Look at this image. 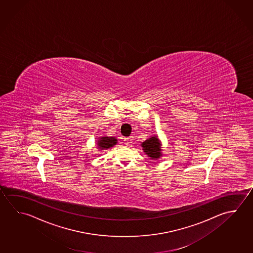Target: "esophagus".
I'll return each instance as SVG.
<instances>
[{"label":"esophagus","mask_w":253,"mask_h":253,"mask_svg":"<svg viewBox=\"0 0 253 253\" xmlns=\"http://www.w3.org/2000/svg\"><path fill=\"white\" fill-rule=\"evenodd\" d=\"M131 140H132V138L131 137H125V144L126 146H128L129 145L130 143H131Z\"/></svg>","instance_id":"obj_1"}]
</instances>
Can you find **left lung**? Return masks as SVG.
Returning <instances> with one entry per match:
<instances>
[{"label": "left lung", "instance_id": "left-lung-1", "mask_svg": "<svg viewBox=\"0 0 253 253\" xmlns=\"http://www.w3.org/2000/svg\"><path fill=\"white\" fill-rule=\"evenodd\" d=\"M143 150L146 153V155L150 157L151 159H159L162 156V148H161V143L159 138L157 136H153L146 139V141L143 142L141 144Z\"/></svg>", "mask_w": 253, "mask_h": 253}]
</instances>
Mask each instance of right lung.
<instances>
[{
  "label": "right lung",
  "mask_w": 253,
  "mask_h": 253,
  "mask_svg": "<svg viewBox=\"0 0 253 253\" xmlns=\"http://www.w3.org/2000/svg\"><path fill=\"white\" fill-rule=\"evenodd\" d=\"M117 143L116 137H101L98 138V147L99 150L108 149L112 146H115Z\"/></svg>",
  "instance_id": "obj_1"
}]
</instances>
